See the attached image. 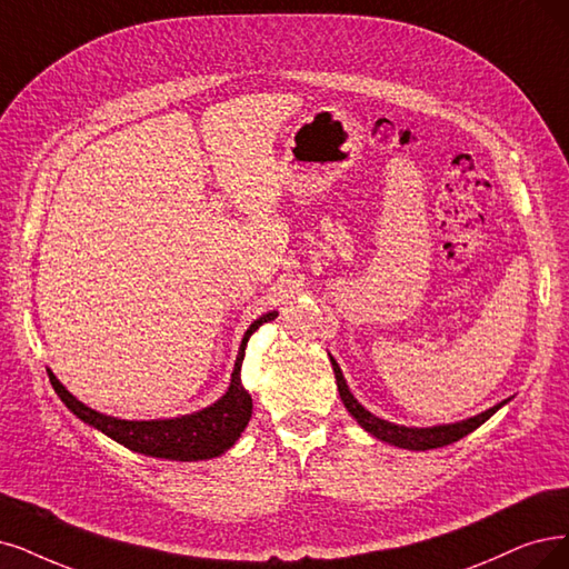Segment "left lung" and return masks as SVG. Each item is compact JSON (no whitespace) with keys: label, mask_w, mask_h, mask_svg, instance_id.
Listing matches in <instances>:
<instances>
[{"label":"left lung","mask_w":569,"mask_h":569,"mask_svg":"<svg viewBox=\"0 0 569 569\" xmlns=\"http://www.w3.org/2000/svg\"><path fill=\"white\" fill-rule=\"evenodd\" d=\"M332 361V370H335V380H338V391H340V398L345 408L349 410V415L359 422L370 436L385 440V443L389 446H396V448H403V450H433V448H443V446H450L455 443V440L465 438L467 433L476 431L482 422H488V419L509 401H501L497 403L495 408L480 412L476 417H469L465 419V422H455V425H438V427H425V429H417V427H398L393 422H387V419H380L375 417L370 410H366L359 401H356L353 393L349 391L347 382H345V375L340 370V366Z\"/></svg>","instance_id":"8db88e82"}]
</instances>
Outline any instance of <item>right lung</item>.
<instances>
[{
	"label": "right lung",
	"mask_w": 569,
	"mask_h": 569,
	"mask_svg": "<svg viewBox=\"0 0 569 569\" xmlns=\"http://www.w3.org/2000/svg\"><path fill=\"white\" fill-rule=\"evenodd\" d=\"M277 317H279L277 311H269V313H262L258 321L250 323L239 347L229 389L224 391L220 401L192 415H182L173 419H150V422H144V419L142 422H138V419H119V417L102 415L77 401V398L58 382V377L51 370H49V380L56 393L60 396V401L66 403L81 419V422H87L89 427L102 431L104 436H110L123 448L147 457L176 459V461H201L210 457H220L237 443L252 415V398L241 385V363L246 356L248 338L262 323L273 321Z\"/></svg>",
	"instance_id": "right-lung-1"
}]
</instances>
